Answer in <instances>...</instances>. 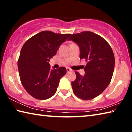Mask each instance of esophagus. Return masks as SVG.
<instances>
[{"label":"esophagus","mask_w":132,"mask_h":132,"mask_svg":"<svg viewBox=\"0 0 132 132\" xmlns=\"http://www.w3.org/2000/svg\"><path fill=\"white\" fill-rule=\"evenodd\" d=\"M66 70H67V72H68V73H69V72H70V71H73L70 68H67Z\"/></svg>","instance_id":"esophagus-1"}]
</instances>
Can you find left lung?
<instances>
[{
  "mask_svg": "<svg viewBox=\"0 0 132 132\" xmlns=\"http://www.w3.org/2000/svg\"><path fill=\"white\" fill-rule=\"evenodd\" d=\"M80 49V58L87 62L85 75L76 71V79L71 82L75 94L84 100L95 98L103 92L111 82L115 67V57L109 44L103 38L90 31L71 35Z\"/></svg>",
  "mask_w": 132,
  "mask_h": 132,
  "instance_id": "1",
  "label": "left lung"
}]
</instances>
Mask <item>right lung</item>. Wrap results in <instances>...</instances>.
Listing matches in <instances>:
<instances>
[{"mask_svg":"<svg viewBox=\"0 0 132 132\" xmlns=\"http://www.w3.org/2000/svg\"><path fill=\"white\" fill-rule=\"evenodd\" d=\"M70 35L44 31L23 45L18 60V69L22 85L32 97L44 100L56 92L66 69H51L49 62Z\"/></svg>","mask_w":132,"mask_h":132,"instance_id":"right-lung-1","label":"right lung"}]
</instances>
